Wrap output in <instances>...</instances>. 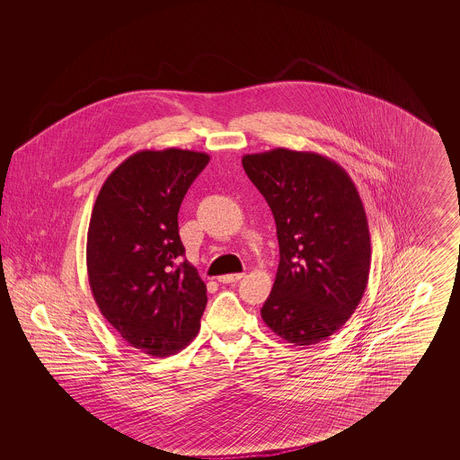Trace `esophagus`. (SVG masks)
Listing matches in <instances>:
<instances>
[{
  "instance_id": "obj_1",
  "label": "esophagus",
  "mask_w": 460,
  "mask_h": 460,
  "mask_svg": "<svg viewBox=\"0 0 460 460\" xmlns=\"http://www.w3.org/2000/svg\"><path fill=\"white\" fill-rule=\"evenodd\" d=\"M241 278H243V274H241V272H238V274H226V276H220L219 283L229 285V283H236V281H240Z\"/></svg>"
}]
</instances>
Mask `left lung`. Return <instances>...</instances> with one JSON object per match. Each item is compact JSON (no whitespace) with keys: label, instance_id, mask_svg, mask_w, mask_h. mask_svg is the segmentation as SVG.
I'll use <instances>...</instances> for the list:
<instances>
[{"label":"left lung","instance_id":"1","mask_svg":"<svg viewBox=\"0 0 460 460\" xmlns=\"http://www.w3.org/2000/svg\"><path fill=\"white\" fill-rule=\"evenodd\" d=\"M243 169L276 220L279 267L263 323L298 347L326 340L360 304L371 236L358 191L334 160L276 148L244 155Z\"/></svg>","mask_w":460,"mask_h":460}]
</instances>
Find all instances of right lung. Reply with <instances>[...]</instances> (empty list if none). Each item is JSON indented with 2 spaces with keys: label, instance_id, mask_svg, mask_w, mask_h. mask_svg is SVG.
Masks as SVG:
<instances>
[{
  "label": "right lung",
  "instance_id": "right-lung-1",
  "mask_svg": "<svg viewBox=\"0 0 460 460\" xmlns=\"http://www.w3.org/2000/svg\"><path fill=\"white\" fill-rule=\"evenodd\" d=\"M210 156L167 148L124 160L93 207L86 263L94 302L131 347L182 350L199 329L207 286L184 261L177 214Z\"/></svg>",
  "mask_w": 460,
  "mask_h": 460
}]
</instances>
